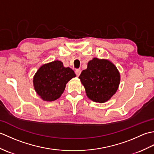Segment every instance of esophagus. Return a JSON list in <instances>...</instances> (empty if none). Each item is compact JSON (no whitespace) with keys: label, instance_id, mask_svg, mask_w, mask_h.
<instances>
[{"label":"esophagus","instance_id":"34e87169","mask_svg":"<svg viewBox=\"0 0 154 154\" xmlns=\"http://www.w3.org/2000/svg\"><path fill=\"white\" fill-rule=\"evenodd\" d=\"M81 71L80 69H76V70H75V74H76L77 77H79V75H80V74H81Z\"/></svg>","mask_w":154,"mask_h":154}]
</instances>
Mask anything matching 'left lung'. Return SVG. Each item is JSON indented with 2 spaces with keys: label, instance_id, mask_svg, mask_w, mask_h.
I'll list each match as a JSON object with an SVG mask.
<instances>
[{
  "label": "left lung",
  "instance_id": "8db88e82",
  "mask_svg": "<svg viewBox=\"0 0 154 154\" xmlns=\"http://www.w3.org/2000/svg\"><path fill=\"white\" fill-rule=\"evenodd\" d=\"M79 78L88 98L99 103L106 102L115 94L120 81L119 71L112 62L97 57L88 62Z\"/></svg>",
  "mask_w": 154,
  "mask_h": 154
}]
</instances>
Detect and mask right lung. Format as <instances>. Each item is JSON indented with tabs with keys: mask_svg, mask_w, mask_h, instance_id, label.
Returning <instances> with one entry per match:
<instances>
[{
	"mask_svg": "<svg viewBox=\"0 0 154 154\" xmlns=\"http://www.w3.org/2000/svg\"><path fill=\"white\" fill-rule=\"evenodd\" d=\"M75 76L71 68L56 60L39 68L33 79L34 87L42 100L50 102L61 97L68 81Z\"/></svg>",
	"mask_w": 154,
	"mask_h": 154,
	"instance_id": "obj_1",
	"label": "right lung"
}]
</instances>
